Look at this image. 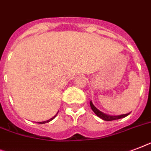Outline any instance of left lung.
I'll return each mask as SVG.
<instances>
[{"instance_id":"8db88e82","label":"left lung","mask_w":151,"mask_h":151,"mask_svg":"<svg viewBox=\"0 0 151 151\" xmlns=\"http://www.w3.org/2000/svg\"><path fill=\"white\" fill-rule=\"evenodd\" d=\"M90 105L91 109L93 110V111L96 114L97 116L100 117L101 119H102L103 120H105V121H112V120H116V119H119L124 118L126 116H127L128 115H129V113L128 114H124V115H121V116H109V115H106V114L102 113L101 111H100L99 110H98L94 106V105L92 104L91 101H90Z\"/></svg>"}]
</instances>
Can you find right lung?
I'll use <instances>...</instances> for the list:
<instances>
[{"instance_id": "1", "label": "right lung", "mask_w": 151, "mask_h": 151, "mask_svg": "<svg viewBox=\"0 0 151 151\" xmlns=\"http://www.w3.org/2000/svg\"><path fill=\"white\" fill-rule=\"evenodd\" d=\"M56 115H57V114H56ZM56 116H53V117H52V119H50L47 120V121H44V122H38V123H40V124H44V123H46V122H50V121H51V120L53 119H54L55 117H56Z\"/></svg>"}]
</instances>
